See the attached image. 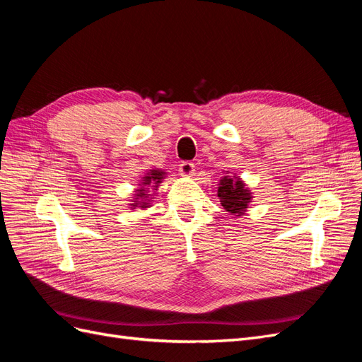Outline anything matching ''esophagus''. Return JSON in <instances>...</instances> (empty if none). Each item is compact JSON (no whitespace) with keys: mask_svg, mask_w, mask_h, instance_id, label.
I'll return each mask as SVG.
<instances>
[{"mask_svg":"<svg viewBox=\"0 0 362 362\" xmlns=\"http://www.w3.org/2000/svg\"><path fill=\"white\" fill-rule=\"evenodd\" d=\"M180 173L182 177H192L194 173V164L192 161H182L180 164Z\"/></svg>","mask_w":362,"mask_h":362,"instance_id":"1","label":"esophagus"}]
</instances>
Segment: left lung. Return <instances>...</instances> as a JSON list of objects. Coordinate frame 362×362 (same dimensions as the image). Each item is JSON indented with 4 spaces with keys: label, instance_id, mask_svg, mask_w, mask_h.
Masks as SVG:
<instances>
[{
    "label": "left lung",
    "instance_id": "1",
    "mask_svg": "<svg viewBox=\"0 0 362 362\" xmlns=\"http://www.w3.org/2000/svg\"><path fill=\"white\" fill-rule=\"evenodd\" d=\"M217 198L221 199L226 211L240 216L247 206L250 194L245 189V184L242 181L225 177L221 181V187L217 190Z\"/></svg>",
    "mask_w": 362,
    "mask_h": 362
}]
</instances>
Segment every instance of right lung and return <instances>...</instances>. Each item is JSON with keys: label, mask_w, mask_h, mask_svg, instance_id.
<instances>
[{"label": "right lung", "mask_w": 362, "mask_h": 362, "mask_svg": "<svg viewBox=\"0 0 362 362\" xmlns=\"http://www.w3.org/2000/svg\"><path fill=\"white\" fill-rule=\"evenodd\" d=\"M161 178H163V172H161V170H152V172L149 173V177H145V184H149V182H151V180H154V181H157V182H160V180H161ZM137 196H146V194H145V192H141V190H140V193H139ZM131 205H133V204H131ZM140 205H141L140 208L146 206V204H145V202H141Z\"/></svg>", "instance_id": "obj_1"}]
</instances>
